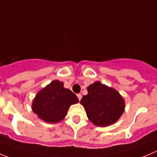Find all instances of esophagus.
Instances as JSON below:
<instances>
[{
    "mask_svg": "<svg viewBox=\"0 0 157 157\" xmlns=\"http://www.w3.org/2000/svg\"><path fill=\"white\" fill-rule=\"evenodd\" d=\"M77 97H78V99H79V100H81V98H82V95L80 94H77Z\"/></svg>",
    "mask_w": 157,
    "mask_h": 157,
    "instance_id": "esophagus-1",
    "label": "esophagus"
}]
</instances>
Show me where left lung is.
<instances>
[{"instance_id": "left-lung-1", "label": "left lung", "mask_w": 157, "mask_h": 157, "mask_svg": "<svg viewBox=\"0 0 157 157\" xmlns=\"http://www.w3.org/2000/svg\"><path fill=\"white\" fill-rule=\"evenodd\" d=\"M87 91L80 103L90 122L98 127H106L120 119L125 109V102L118 91L99 81L90 85Z\"/></svg>"}]
</instances>
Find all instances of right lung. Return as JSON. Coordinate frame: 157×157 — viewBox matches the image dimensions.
<instances>
[{"label":"right lung","mask_w":157,"mask_h":157,"mask_svg":"<svg viewBox=\"0 0 157 157\" xmlns=\"http://www.w3.org/2000/svg\"><path fill=\"white\" fill-rule=\"evenodd\" d=\"M79 102L77 96L63 83L54 80L36 94L32 103V110L47 123H57L66 117L72 104Z\"/></svg>","instance_id":"right-lung-1"}]
</instances>
